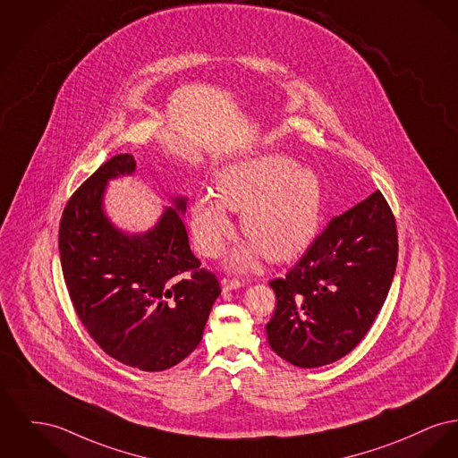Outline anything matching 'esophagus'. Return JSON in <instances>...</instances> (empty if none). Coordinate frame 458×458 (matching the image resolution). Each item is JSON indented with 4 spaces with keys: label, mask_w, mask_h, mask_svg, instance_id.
Listing matches in <instances>:
<instances>
[{
    "label": "esophagus",
    "mask_w": 458,
    "mask_h": 458,
    "mask_svg": "<svg viewBox=\"0 0 458 458\" xmlns=\"http://www.w3.org/2000/svg\"><path fill=\"white\" fill-rule=\"evenodd\" d=\"M243 284L241 280H230V278H223L221 280V289H223V293L226 294V293H232V291H237V289H241Z\"/></svg>",
    "instance_id": "obj_1"
}]
</instances>
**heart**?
<instances>
[{"label": "heart", "mask_w": 458, "mask_h": 458, "mask_svg": "<svg viewBox=\"0 0 458 458\" xmlns=\"http://www.w3.org/2000/svg\"><path fill=\"white\" fill-rule=\"evenodd\" d=\"M219 199L200 193L190 208L197 249L216 258L233 235L228 213H242L241 228L249 242L228 256V268H252L265 252L269 261L287 263L315 241L323 213L318 173L282 154H263L225 165L216 178Z\"/></svg>", "instance_id": "heart-1"}]
</instances>
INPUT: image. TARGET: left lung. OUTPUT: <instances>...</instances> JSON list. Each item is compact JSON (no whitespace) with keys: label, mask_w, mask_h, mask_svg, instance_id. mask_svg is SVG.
<instances>
[{"label":"left lung","mask_w":458,"mask_h":458,"mask_svg":"<svg viewBox=\"0 0 458 458\" xmlns=\"http://www.w3.org/2000/svg\"><path fill=\"white\" fill-rule=\"evenodd\" d=\"M398 261L396 221L380 191L335 216L284 278L271 280L276 310L269 346L315 369L346 356L380 311Z\"/></svg>","instance_id":"left-lung-1"}]
</instances>
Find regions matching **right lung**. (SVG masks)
<instances>
[{"label":"right lung","mask_w":458,"mask_h":458,"mask_svg":"<svg viewBox=\"0 0 458 458\" xmlns=\"http://www.w3.org/2000/svg\"><path fill=\"white\" fill-rule=\"evenodd\" d=\"M135 171V157L121 154L76 190L62 215L58 250L74 310L98 346L124 365L161 372L199 346L221 289L190 249L187 197H171L147 232L112 223L104 208L108 182Z\"/></svg>","instance_id":"right-lung-1"}]
</instances>
